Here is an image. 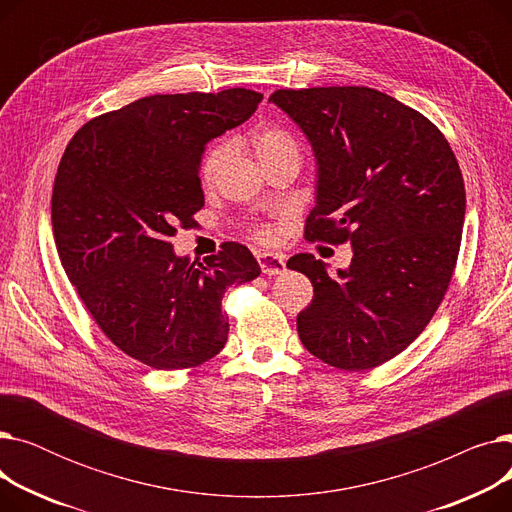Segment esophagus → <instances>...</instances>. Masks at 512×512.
Masks as SVG:
<instances>
[{
    "label": "esophagus",
    "instance_id": "obj_1",
    "mask_svg": "<svg viewBox=\"0 0 512 512\" xmlns=\"http://www.w3.org/2000/svg\"><path fill=\"white\" fill-rule=\"evenodd\" d=\"M257 261H259L261 272L267 276H278L286 270L284 255H278V253H257Z\"/></svg>",
    "mask_w": 512,
    "mask_h": 512
}]
</instances>
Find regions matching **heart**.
<instances>
[{"label": "heart", "mask_w": 512, "mask_h": 512, "mask_svg": "<svg viewBox=\"0 0 512 512\" xmlns=\"http://www.w3.org/2000/svg\"><path fill=\"white\" fill-rule=\"evenodd\" d=\"M253 147H255V153H257L261 164H267V161L286 157V155H292V157L301 155L297 139H294L286 128L274 126V124L263 126L253 134ZM230 151H232L230 141H220L218 145H213L203 155L199 174H201V182L205 186H211L215 182V178H218L220 170L224 168V164L230 157ZM253 236L261 242H272L276 238V232L272 226H255Z\"/></svg>", "instance_id": "b5f03b06"}]
</instances>
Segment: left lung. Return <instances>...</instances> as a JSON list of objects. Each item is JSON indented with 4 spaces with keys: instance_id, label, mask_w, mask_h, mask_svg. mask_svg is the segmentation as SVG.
<instances>
[{
    "instance_id": "1",
    "label": "left lung",
    "mask_w": 512,
    "mask_h": 512,
    "mask_svg": "<svg viewBox=\"0 0 512 512\" xmlns=\"http://www.w3.org/2000/svg\"><path fill=\"white\" fill-rule=\"evenodd\" d=\"M270 101L317 159L305 238L353 247L338 278L311 253L288 259L313 284L299 338L332 367L373 369L405 351L444 301L465 220L459 161L434 122L382 91L278 89Z\"/></svg>"
}]
</instances>
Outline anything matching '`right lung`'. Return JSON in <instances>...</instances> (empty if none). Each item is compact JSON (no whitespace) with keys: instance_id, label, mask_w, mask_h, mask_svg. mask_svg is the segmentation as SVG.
Returning a JSON list of instances; mask_svg holds the SVG:
<instances>
[{"instance_id":"obj_1","label":"right lung","mask_w":512,"mask_h":512,"mask_svg":"<svg viewBox=\"0 0 512 512\" xmlns=\"http://www.w3.org/2000/svg\"><path fill=\"white\" fill-rule=\"evenodd\" d=\"M261 93L151 95L89 120L53 182L51 224L68 280L122 353L153 369H191L228 340L224 292L261 267L224 242L203 263L176 257L170 236L205 205L207 143L253 116Z\"/></svg>"}]
</instances>
